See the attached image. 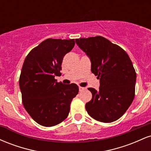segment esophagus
I'll list each match as a JSON object with an SVG mask.
<instances>
[{"instance_id": "esophagus-1", "label": "esophagus", "mask_w": 151, "mask_h": 151, "mask_svg": "<svg viewBox=\"0 0 151 151\" xmlns=\"http://www.w3.org/2000/svg\"><path fill=\"white\" fill-rule=\"evenodd\" d=\"M84 89H85V88H84V87H81V86H79V91H84Z\"/></svg>"}]
</instances>
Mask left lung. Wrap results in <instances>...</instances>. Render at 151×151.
Instances as JSON below:
<instances>
[{
  "label": "left lung",
  "mask_w": 151,
  "mask_h": 151,
  "mask_svg": "<svg viewBox=\"0 0 151 151\" xmlns=\"http://www.w3.org/2000/svg\"><path fill=\"white\" fill-rule=\"evenodd\" d=\"M79 47L90 59L91 70L100 80L99 89L92 93L86 110L104 123L118 120L125 114L135 96L136 73L128 54L101 36L76 39Z\"/></svg>",
  "instance_id": "8db88e82"
}]
</instances>
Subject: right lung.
Wrapping results in <instances>:
<instances>
[{
  "label": "right lung",
  "mask_w": 151,
  "mask_h": 151,
  "mask_svg": "<svg viewBox=\"0 0 151 151\" xmlns=\"http://www.w3.org/2000/svg\"><path fill=\"white\" fill-rule=\"evenodd\" d=\"M74 39L49 38L26 57L19 85L24 107L40 125H58L68 116L70 104L79 92L76 84L58 82L64 56L74 47Z\"/></svg>",
  "instance_id": "1"
}]
</instances>
